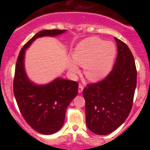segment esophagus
Segmentation results:
<instances>
[{
  "label": "esophagus",
  "instance_id": "34e87169",
  "mask_svg": "<svg viewBox=\"0 0 150 150\" xmlns=\"http://www.w3.org/2000/svg\"><path fill=\"white\" fill-rule=\"evenodd\" d=\"M83 88H84L83 85H82V84H80V85H79V87H78V92L79 93L82 92V91H83Z\"/></svg>",
  "mask_w": 150,
  "mask_h": 150
}]
</instances>
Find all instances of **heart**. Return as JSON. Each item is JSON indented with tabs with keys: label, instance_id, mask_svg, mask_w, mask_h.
Instances as JSON below:
<instances>
[{
	"label": "heart",
	"instance_id": "1",
	"mask_svg": "<svg viewBox=\"0 0 150 150\" xmlns=\"http://www.w3.org/2000/svg\"><path fill=\"white\" fill-rule=\"evenodd\" d=\"M116 54V48L111 42H104L97 37L87 38L75 47L73 61L68 63V70L73 75L80 73L77 65L84 67L86 77L92 81L104 78L111 70Z\"/></svg>",
	"mask_w": 150,
	"mask_h": 150
}]
</instances>
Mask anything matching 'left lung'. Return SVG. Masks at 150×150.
<instances>
[{
	"label": "left lung",
	"instance_id": "left-lung-1",
	"mask_svg": "<svg viewBox=\"0 0 150 150\" xmlns=\"http://www.w3.org/2000/svg\"><path fill=\"white\" fill-rule=\"evenodd\" d=\"M118 53L112 70L83 89L86 124L90 131L108 135L123 123L131 111L137 84L135 60L128 46L115 37Z\"/></svg>",
	"mask_w": 150,
	"mask_h": 150
}]
</instances>
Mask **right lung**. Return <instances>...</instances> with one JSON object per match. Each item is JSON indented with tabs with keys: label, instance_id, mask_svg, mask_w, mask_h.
Masks as SVG:
<instances>
[{
	"label": "right lung",
	"instance_id": "add662e5",
	"mask_svg": "<svg viewBox=\"0 0 150 150\" xmlns=\"http://www.w3.org/2000/svg\"><path fill=\"white\" fill-rule=\"evenodd\" d=\"M66 30H42L22 48L15 65L13 91L22 116L34 130L51 135L64 123L66 108L78 92V84L57 77L49 84L36 85L27 77L25 69V50L37 38L56 37Z\"/></svg>",
	"mask_w": 150,
	"mask_h": 150
}]
</instances>
